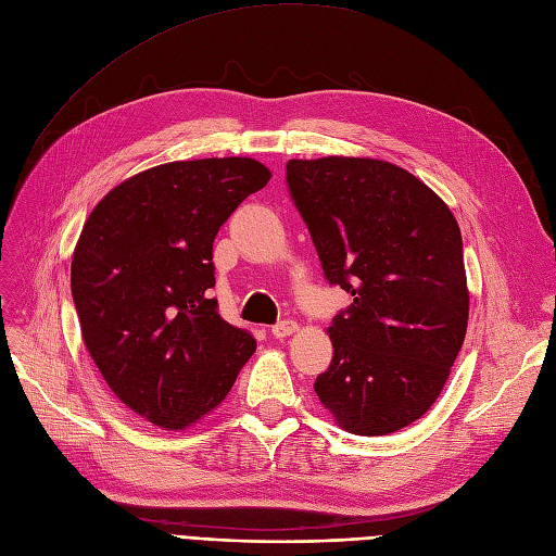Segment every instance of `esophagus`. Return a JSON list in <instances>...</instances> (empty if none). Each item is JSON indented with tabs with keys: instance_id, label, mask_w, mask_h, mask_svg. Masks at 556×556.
<instances>
[{
	"instance_id": "esophagus-1",
	"label": "esophagus",
	"mask_w": 556,
	"mask_h": 556,
	"mask_svg": "<svg viewBox=\"0 0 556 556\" xmlns=\"http://www.w3.org/2000/svg\"><path fill=\"white\" fill-rule=\"evenodd\" d=\"M295 332H298V323H293V320H281V323H277V325L273 327V337H275V339L291 337V334H295Z\"/></svg>"
}]
</instances>
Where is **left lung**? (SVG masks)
<instances>
[{
	"label": "left lung",
	"mask_w": 556,
	"mask_h": 556,
	"mask_svg": "<svg viewBox=\"0 0 556 556\" xmlns=\"http://www.w3.org/2000/svg\"><path fill=\"white\" fill-rule=\"evenodd\" d=\"M286 180L327 281L353 295L327 327L334 355L314 392L348 433H394L438 401L465 341L458 222L384 160H289Z\"/></svg>",
	"instance_id": "obj_1"
}]
</instances>
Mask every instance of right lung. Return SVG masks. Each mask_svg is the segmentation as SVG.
<instances>
[{"label":"right lung","mask_w":556,"mask_h":556,"mask_svg":"<svg viewBox=\"0 0 556 556\" xmlns=\"http://www.w3.org/2000/svg\"><path fill=\"white\" fill-rule=\"evenodd\" d=\"M270 176L252 157L157 164L102 197L79 233L81 339L116 399L164 430L211 415L256 351L208 289L219 226Z\"/></svg>","instance_id":"1"}]
</instances>
